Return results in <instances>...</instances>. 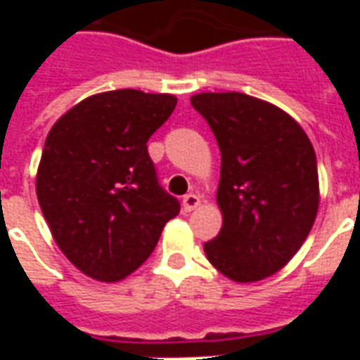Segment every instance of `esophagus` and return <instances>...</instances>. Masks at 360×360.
I'll use <instances>...</instances> for the list:
<instances>
[{
  "label": "esophagus",
  "mask_w": 360,
  "mask_h": 360,
  "mask_svg": "<svg viewBox=\"0 0 360 360\" xmlns=\"http://www.w3.org/2000/svg\"><path fill=\"white\" fill-rule=\"evenodd\" d=\"M200 202H202V200H200V196L193 195V193H191V195L183 196V210L185 212L196 210V208L200 206Z\"/></svg>",
  "instance_id": "obj_1"
}]
</instances>
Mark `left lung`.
Returning <instances> with one entry per match:
<instances>
[{"label": "left lung", "mask_w": 360, "mask_h": 360, "mask_svg": "<svg viewBox=\"0 0 360 360\" xmlns=\"http://www.w3.org/2000/svg\"><path fill=\"white\" fill-rule=\"evenodd\" d=\"M191 103L221 152L224 226L204 243L210 264L237 283L274 276L309 237L320 204L316 154L278 105L243 92H200Z\"/></svg>", "instance_id": "obj_1"}]
</instances>
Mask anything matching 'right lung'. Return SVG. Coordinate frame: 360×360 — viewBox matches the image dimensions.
I'll return each mask as SVG.
<instances>
[{
	"label": "right lung",
	"instance_id": "1",
	"mask_svg": "<svg viewBox=\"0 0 360 360\" xmlns=\"http://www.w3.org/2000/svg\"><path fill=\"white\" fill-rule=\"evenodd\" d=\"M173 94L121 89L89 96L53 123L36 195L53 241L89 278L113 283L152 255L179 200L158 185L146 142Z\"/></svg>",
	"mask_w": 360,
	"mask_h": 360
}]
</instances>
